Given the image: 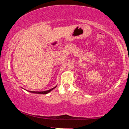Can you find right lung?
<instances>
[{
    "instance_id": "1",
    "label": "right lung",
    "mask_w": 129,
    "mask_h": 129,
    "mask_svg": "<svg viewBox=\"0 0 129 129\" xmlns=\"http://www.w3.org/2000/svg\"><path fill=\"white\" fill-rule=\"evenodd\" d=\"M56 87V86L54 87H53V88H51V89H50V90H46V91H30V92L34 93H38V94H47V93H48L49 92H50V91H51V90L54 89V88H55Z\"/></svg>"
}]
</instances>
